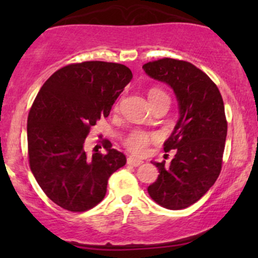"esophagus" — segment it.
I'll return each instance as SVG.
<instances>
[{"mask_svg":"<svg viewBox=\"0 0 258 258\" xmlns=\"http://www.w3.org/2000/svg\"><path fill=\"white\" fill-rule=\"evenodd\" d=\"M127 164L131 165V166H139V165L143 164V161L139 159H136V158H132V156H130L128 159H127Z\"/></svg>","mask_w":258,"mask_h":258,"instance_id":"esophagus-1","label":"esophagus"}]
</instances>
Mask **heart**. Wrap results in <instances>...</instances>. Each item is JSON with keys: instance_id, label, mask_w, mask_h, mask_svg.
I'll return each instance as SVG.
<instances>
[{"instance_id": "obj_1", "label": "heart", "mask_w": 258, "mask_h": 258, "mask_svg": "<svg viewBox=\"0 0 258 258\" xmlns=\"http://www.w3.org/2000/svg\"><path fill=\"white\" fill-rule=\"evenodd\" d=\"M148 98H149L152 105H154L161 99L168 98V97L162 90H160L158 87H153L148 92ZM150 141H152V137L148 133L142 131H135L126 138L125 144L127 149L131 153L137 154V155H143L147 152Z\"/></svg>"}]
</instances>
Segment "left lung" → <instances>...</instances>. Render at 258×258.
Returning a JSON list of instances; mask_svg holds the SVG:
<instances>
[{"label":"left lung","mask_w":258,"mask_h":258,"mask_svg":"<svg viewBox=\"0 0 258 258\" xmlns=\"http://www.w3.org/2000/svg\"><path fill=\"white\" fill-rule=\"evenodd\" d=\"M148 76L172 88L179 117L164 143L177 149L170 165L153 162L158 179L148 186L150 198L168 210L193 205L215 184L222 168L227 137L224 104L217 86L195 65L172 58L143 65Z\"/></svg>","instance_id":"8db88e82"}]
</instances>
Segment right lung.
<instances>
[{
    "mask_svg": "<svg viewBox=\"0 0 258 258\" xmlns=\"http://www.w3.org/2000/svg\"><path fill=\"white\" fill-rule=\"evenodd\" d=\"M122 64L84 61L61 68L44 82L28 117L31 172L44 194L68 211L84 212L104 199L108 179L126 156L105 141L106 154L88 156L85 141L131 81Z\"/></svg>",
    "mask_w": 258,
    "mask_h": 258,
    "instance_id": "add662e5",
    "label": "right lung"
}]
</instances>
